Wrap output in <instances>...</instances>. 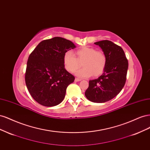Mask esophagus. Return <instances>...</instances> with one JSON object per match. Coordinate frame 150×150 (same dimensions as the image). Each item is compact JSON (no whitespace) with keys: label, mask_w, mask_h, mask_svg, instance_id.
<instances>
[{"label":"esophagus","mask_w":150,"mask_h":150,"mask_svg":"<svg viewBox=\"0 0 150 150\" xmlns=\"http://www.w3.org/2000/svg\"><path fill=\"white\" fill-rule=\"evenodd\" d=\"M81 79H79V78H76L75 79V81L76 82H78V81H81Z\"/></svg>","instance_id":"1"}]
</instances>
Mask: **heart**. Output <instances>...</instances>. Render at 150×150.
I'll use <instances>...</instances> for the list:
<instances>
[{
	"instance_id": "1",
	"label": "heart",
	"mask_w": 150,
	"mask_h": 150,
	"mask_svg": "<svg viewBox=\"0 0 150 150\" xmlns=\"http://www.w3.org/2000/svg\"><path fill=\"white\" fill-rule=\"evenodd\" d=\"M76 56L69 51L64 53L63 61L66 69L69 72H74L81 66V68L76 72L80 78H88L91 76L97 77L103 73L107 64L106 54L93 47H83L77 50Z\"/></svg>"
}]
</instances>
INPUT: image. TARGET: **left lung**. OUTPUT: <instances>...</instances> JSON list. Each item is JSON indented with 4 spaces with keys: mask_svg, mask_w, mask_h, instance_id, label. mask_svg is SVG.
<instances>
[{
    "mask_svg": "<svg viewBox=\"0 0 150 150\" xmlns=\"http://www.w3.org/2000/svg\"><path fill=\"white\" fill-rule=\"evenodd\" d=\"M107 57L105 69L98 78L90 80L85 96L94 103H105L114 98L123 88L126 80L128 62L122 49L110 40L94 42Z\"/></svg>",
    "mask_w": 150,
    "mask_h": 150,
    "instance_id": "obj_1",
    "label": "left lung"
}]
</instances>
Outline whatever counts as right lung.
<instances>
[{"instance_id":"obj_1","label":"right lung","mask_w":150,"mask_h":150,"mask_svg":"<svg viewBox=\"0 0 150 150\" xmlns=\"http://www.w3.org/2000/svg\"><path fill=\"white\" fill-rule=\"evenodd\" d=\"M76 46L71 40L55 37L40 42L27 62L25 81L35 101L44 106L58 105L64 99L74 76L64 68L63 57Z\"/></svg>"}]
</instances>
